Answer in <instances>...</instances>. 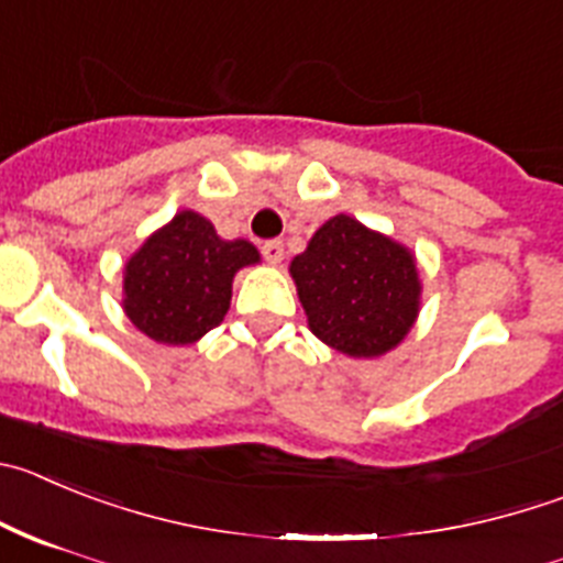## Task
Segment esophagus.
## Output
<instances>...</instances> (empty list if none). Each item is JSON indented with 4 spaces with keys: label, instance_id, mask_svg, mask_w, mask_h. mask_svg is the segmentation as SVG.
Returning <instances> with one entry per match:
<instances>
[{
    "label": "esophagus",
    "instance_id": "34e87169",
    "mask_svg": "<svg viewBox=\"0 0 563 563\" xmlns=\"http://www.w3.org/2000/svg\"><path fill=\"white\" fill-rule=\"evenodd\" d=\"M262 254H265V260L271 262V265H278V262L285 260V242L267 240L265 245H262Z\"/></svg>",
    "mask_w": 563,
    "mask_h": 563
}]
</instances>
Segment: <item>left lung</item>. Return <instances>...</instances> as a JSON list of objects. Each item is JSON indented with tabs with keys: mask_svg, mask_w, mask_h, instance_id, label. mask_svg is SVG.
<instances>
[{
	"mask_svg": "<svg viewBox=\"0 0 563 563\" xmlns=\"http://www.w3.org/2000/svg\"><path fill=\"white\" fill-rule=\"evenodd\" d=\"M290 276L312 334L354 360L388 354L419 318L421 278L410 247L349 214L312 234Z\"/></svg>",
	"mask_w": 563,
	"mask_h": 563,
	"instance_id": "obj_1",
	"label": "left lung"
}]
</instances>
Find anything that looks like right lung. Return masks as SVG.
I'll use <instances>...</instances> for the list:
<instances>
[{
    "label": "right lung",
    "mask_w": 563,
    "mask_h": 563,
    "mask_svg": "<svg viewBox=\"0 0 563 563\" xmlns=\"http://www.w3.org/2000/svg\"><path fill=\"white\" fill-rule=\"evenodd\" d=\"M256 262L247 240H223L198 211H178L128 260L122 307L156 343H198L229 312L236 271Z\"/></svg>",
    "instance_id": "1"
}]
</instances>
